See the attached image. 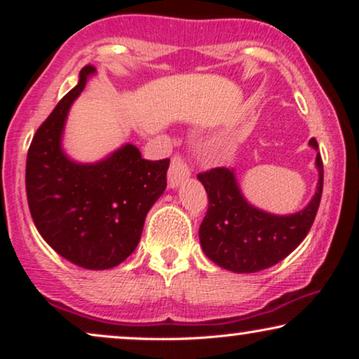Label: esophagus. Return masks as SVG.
Instances as JSON below:
<instances>
[{
	"instance_id": "34e87169",
	"label": "esophagus",
	"mask_w": 359,
	"mask_h": 359,
	"mask_svg": "<svg viewBox=\"0 0 359 359\" xmlns=\"http://www.w3.org/2000/svg\"><path fill=\"white\" fill-rule=\"evenodd\" d=\"M191 176L189 166L186 165V161L181 158V156L176 155L173 160H171V166L168 171V186L171 189L178 188V186L183 183L184 180H188Z\"/></svg>"
}]
</instances>
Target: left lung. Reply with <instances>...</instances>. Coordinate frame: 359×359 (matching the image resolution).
Listing matches in <instances>:
<instances>
[{
  "label": "left lung",
  "instance_id": "8db88e82",
  "mask_svg": "<svg viewBox=\"0 0 359 359\" xmlns=\"http://www.w3.org/2000/svg\"><path fill=\"white\" fill-rule=\"evenodd\" d=\"M318 181L306 208L278 215L255 208L245 198L233 170L214 168L198 175L209 198L208 214L199 227L201 248L210 262L233 273H257L283 262L311 230L322 198L323 165L316 139Z\"/></svg>",
  "mask_w": 359,
  "mask_h": 359
}]
</instances>
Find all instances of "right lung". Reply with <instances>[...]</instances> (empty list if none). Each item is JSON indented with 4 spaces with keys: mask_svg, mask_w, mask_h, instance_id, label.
Returning a JSON list of instances; mask_svg holds the SVG:
<instances>
[{
    "mask_svg": "<svg viewBox=\"0 0 359 359\" xmlns=\"http://www.w3.org/2000/svg\"><path fill=\"white\" fill-rule=\"evenodd\" d=\"M95 73V67L83 68L78 85L37 129L27 151L26 191L39 233L60 257L85 269H109L139 245L147 214L166 188L170 158L145 160L132 144L95 163L67 155L68 112Z\"/></svg>",
    "mask_w": 359,
    "mask_h": 359,
    "instance_id": "add662e5",
    "label": "right lung"
}]
</instances>
